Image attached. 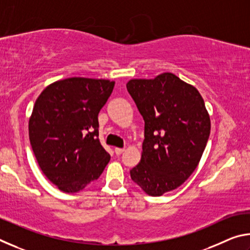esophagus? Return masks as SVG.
<instances>
[{"instance_id":"esophagus-1","label":"esophagus","mask_w":250,"mask_h":250,"mask_svg":"<svg viewBox=\"0 0 250 250\" xmlns=\"http://www.w3.org/2000/svg\"><path fill=\"white\" fill-rule=\"evenodd\" d=\"M115 152H116L117 155H121L125 152V149H121V147H116Z\"/></svg>"}]
</instances>
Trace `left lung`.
I'll return each instance as SVG.
<instances>
[{"label":"left lung","mask_w":250,"mask_h":250,"mask_svg":"<svg viewBox=\"0 0 250 250\" xmlns=\"http://www.w3.org/2000/svg\"><path fill=\"white\" fill-rule=\"evenodd\" d=\"M126 89L145 120L141 161L131 179L149 195L161 196L198 166L209 138L208 112L196 88L171 73L131 79Z\"/></svg>","instance_id":"obj_1"}]
</instances>
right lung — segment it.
Instances as JSON below:
<instances>
[{"label": "right lung", "mask_w": 250, "mask_h": 250, "mask_svg": "<svg viewBox=\"0 0 250 250\" xmlns=\"http://www.w3.org/2000/svg\"><path fill=\"white\" fill-rule=\"evenodd\" d=\"M113 87L110 80L73 77L50 83L36 99L29 141L41 170L62 192L82 191L110 161L98 115Z\"/></svg>", "instance_id": "obj_1"}]
</instances>
